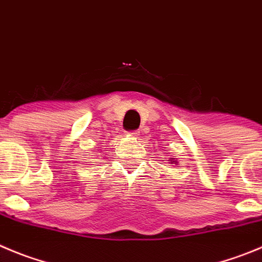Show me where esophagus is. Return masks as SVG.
<instances>
[{
    "mask_svg": "<svg viewBox=\"0 0 262 262\" xmlns=\"http://www.w3.org/2000/svg\"><path fill=\"white\" fill-rule=\"evenodd\" d=\"M139 134H140V131H131V133H128V135L134 136V138H138Z\"/></svg>",
    "mask_w": 262,
    "mask_h": 262,
    "instance_id": "obj_1",
    "label": "esophagus"
}]
</instances>
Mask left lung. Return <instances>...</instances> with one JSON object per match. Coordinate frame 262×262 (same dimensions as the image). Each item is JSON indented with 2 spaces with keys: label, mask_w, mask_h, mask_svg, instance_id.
Masks as SVG:
<instances>
[{
  "label": "left lung",
  "mask_w": 262,
  "mask_h": 262,
  "mask_svg": "<svg viewBox=\"0 0 262 262\" xmlns=\"http://www.w3.org/2000/svg\"><path fill=\"white\" fill-rule=\"evenodd\" d=\"M170 161H171V164H173V163H178V161H176L175 158H171Z\"/></svg>",
  "instance_id": "8db88e82"
}]
</instances>
